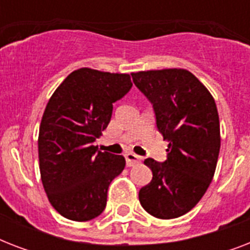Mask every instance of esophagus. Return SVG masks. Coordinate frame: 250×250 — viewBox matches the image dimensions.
Returning a JSON list of instances; mask_svg holds the SVG:
<instances>
[{"label": "esophagus", "instance_id": "1", "mask_svg": "<svg viewBox=\"0 0 250 250\" xmlns=\"http://www.w3.org/2000/svg\"><path fill=\"white\" fill-rule=\"evenodd\" d=\"M125 162H127V166H135V165L140 164L141 162V157L135 154L132 152H128L127 154H125Z\"/></svg>", "mask_w": 250, "mask_h": 250}]
</instances>
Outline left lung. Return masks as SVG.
Instances as JSON below:
<instances>
[{
  "instance_id": "8db88e82",
  "label": "left lung",
  "mask_w": 250,
  "mask_h": 250,
  "mask_svg": "<svg viewBox=\"0 0 250 250\" xmlns=\"http://www.w3.org/2000/svg\"><path fill=\"white\" fill-rule=\"evenodd\" d=\"M131 75L153 104L157 128L168 141L164 164L144 161L153 179L141 188L139 200L153 217H182L197 205L213 180L221 149L217 105L208 88L184 68Z\"/></svg>"
}]
</instances>
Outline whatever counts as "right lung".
<instances>
[{"mask_svg":"<svg viewBox=\"0 0 250 250\" xmlns=\"http://www.w3.org/2000/svg\"><path fill=\"white\" fill-rule=\"evenodd\" d=\"M132 86L128 74L83 67L54 90L39 131L41 182L62 217L90 221L104 211L107 188L125 166L123 156L97 150L113 104Z\"/></svg>","mask_w":250,"mask_h":250,"instance_id":"add662e5","label":"right lung"}]
</instances>
